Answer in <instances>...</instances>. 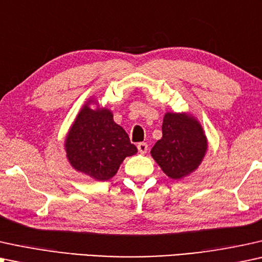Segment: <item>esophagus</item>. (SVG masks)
Masks as SVG:
<instances>
[{"instance_id": "34e87169", "label": "esophagus", "mask_w": 262, "mask_h": 262, "mask_svg": "<svg viewBox=\"0 0 262 262\" xmlns=\"http://www.w3.org/2000/svg\"><path fill=\"white\" fill-rule=\"evenodd\" d=\"M138 149H139V152L141 153V155H145V153L147 152L148 146H147V144H146V142H140V144H138Z\"/></svg>"}]
</instances>
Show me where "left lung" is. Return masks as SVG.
Returning a JSON list of instances; mask_svg holds the SVG:
<instances>
[{
    "label": "left lung",
    "mask_w": 262,
    "mask_h": 262,
    "mask_svg": "<svg viewBox=\"0 0 262 262\" xmlns=\"http://www.w3.org/2000/svg\"><path fill=\"white\" fill-rule=\"evenodd\" d=\"M162 132L151 156L163 172L172 180H182L198 170L208 149L200 121L189 113L166 111Z\"/></svg>",
    "instance_id": "8db88e82"
}]
</instances>
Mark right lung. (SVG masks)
<instances>
[{
    "label": "right lung",
    "instance_id": "obj_1",
    "mask_svg": "<svg viewBox=\"0 0 262 262\" xmlns=\"http://www.w3.org/2000/svg\"><path fill=\"white\" fill-rule=\"evenodd\" d=\"M66 158L76 171L96 181L116 175L125 157L138 152L114 114L91 97L76 115L64 138Z\"/></svg>",
    "mask_w": 262,
    "mask_h": 262
}]
</instances>
